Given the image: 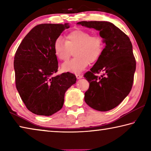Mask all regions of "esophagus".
I'll list each match as a JSON object with an SVG mask.
<instances>
[{
  "label": "esophagus",
  "mask_w": 151,
  "mask_h": 151,
  "mask_svg": "<svg viewBox=\"0 0 151 151\" xmlns=\"http://www.w3.org/2000/svg\"><path fill=\"white\" fill-rule=\"evenodd\" d=\"M76 77L77 79H81L83 77V76L81 75H79V74H77V75H76Z\"/></svg>",
  "instance_id": "34e87169"
}]
</instances>
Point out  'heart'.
I'll list each match as a JSON object with an SVG mask.
<instances>
[{"instance_id":"1","label":"heart","mask_w":151,"mask_h":151,"mask_svg":"<svg viewBox=\"0 0 151 151\" xmlns=\"http://www.w3.org/2000/svg\"><path fill=\"white\" fill-rule=\"evenodd\" d=\"M104 42L99 36H91L83 30H76L66 37L65 42L58 37L53 43V51L58 59L67 60L74 51L73 59L62 65L64 72L78 73L85 70L89 63H93L101 57Z\"/></svg>"}]
</instances>
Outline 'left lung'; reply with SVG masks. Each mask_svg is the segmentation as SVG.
<instances>
[{
    "label": "left lung",
    "mask_w": 151,
    "mask_h": 151,
    "mask_svg": "<svg viewBox=\"0 0 151 151\" xmlns=\"http://www.w3.org/2000/svg\"><path fill=\"white\" fill-rule=\"evenodd\" d=\"M81 24L99 31L105 44L100 58L84 75L89 83L85 101L99 111L115 108L131 91L136 70V60L129 37L106 21H81ZM102 73L101 77L96 73Z\"/></svg>",
    "instance_id": "left-lung-1"
}]
</instances>
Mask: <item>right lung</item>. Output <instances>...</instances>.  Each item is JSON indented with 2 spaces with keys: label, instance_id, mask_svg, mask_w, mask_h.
Instances as JSON below:
<instances>
[{
  "label": "right lung",
  "instance_id": "add662e5",
  "mask_svg": "<svg viewBox=\"0 0 151 151\" xmlns=\"http://www.w3.org/2000/svg\"><path fill=\"white\" fill-rule=\"evenodd\" d=\"M68 28V23L37 25L25 36L15 54L17 89L28 110L37 115L50 116L60 111L66 91L76 83L70 73L52 76L58 71L53 43Z\"/></svg>",
  "mask_w": 151,
  "mask_h": 151
}]
</instances>
